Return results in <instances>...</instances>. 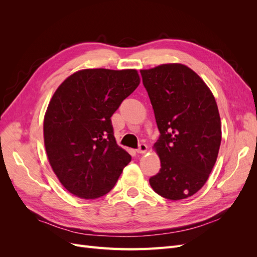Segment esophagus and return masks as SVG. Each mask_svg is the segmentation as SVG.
I'll use <instances>...</instances> for the list:
<instances>
[{
	"label": "esophagus",
	"mask_w": 257,
	"mask_h": 257,
	"mask_svg": "<svg viewBox=\"0 0 257 257\" xmlns=\"http://www.w3.org/2000/svg\"><path fill=\"white\" fill-rule=\"evenodd\" d=\"M147 151H148V146L146 144H141V145H139V148H138V150H137V152L139 154H145Z\"/></svg>",
	"instance_id": "esophagus-1"
}]
</instances>
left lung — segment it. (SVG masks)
Returning a JSON list of instances; mask_svg holds the SVG:
<instances>
[{"label": "left lung", "mask_w": 257, "mask_h": 257, "mask_svg": "<svg viewBox=\"0 0 257 257\" xmlns=\"http://www.w3.org/2000/svg\"><path fill=\"white\" fill-rule=\"evenodd\" d=\"M141 73L161 134L153 145L161 169L149 183L164 198H188L205 185L219 154L222 128L215 98L184 64H161Z\"/></svg>", "instance_id": "left-lung-1"}]
</instances>
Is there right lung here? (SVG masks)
<instances>
[{"instance_id":"obj_1","label":"right lung","mask_w":257,"mask_h":257,"mask_svg":"<svg viewBox=\"0 0 257 257\" xmlns=\"http://www.w3.org/2000/svg\"><path fill=\"white\" fill-rule=\"evenodd\" d=\"M139 83L136 69L85 68L53 93L44 116V144L53 173L73 195L104 196L131 162L116 145L110 118Z\"/></svg>"}]
</instances>
